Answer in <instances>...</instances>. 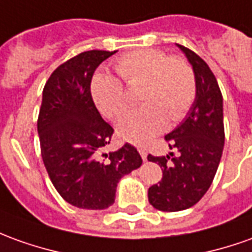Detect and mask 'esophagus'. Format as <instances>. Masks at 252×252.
Masks as SVG:
<instances>
[{
    "instance_id": "obj_1",
    "label": "esophagus",
    "mask_w": 252,
    "mask_h": 252,
    "mask_svg": "<svg viewBox=\"0 0 252 252\" xmlns=\"http://www.w3.org/2000/svg\"><path fill=\"white\" fill-rule=\"evenodd\" d=\"M138 152H140V155H141V158H143L144 160H147V148L145 147H138Z\"/></svg>"
}]
</instances>
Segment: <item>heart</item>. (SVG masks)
<instances>
[{"label":"heart","instance_id":"b5f03b06","mask_svg":"<svg viewBox=\"0 0 252 252\" xmlns=\"http://www.w3.org/2000/svg\"><path fill=\"white\" fill-rule=\"evenodd\" d=\"M115 71L129 86L143 83L138 101L141 107L126 112L116 130L123 140L144 143L166 129L167 119H182L196 98V76L190 64L171 57L160 49H137L121 56ZM90 92L104 115L118 118L127 108V94L114 75L98 72L93 76Z\"/></svg>","mask_w":252,"mask_h":252}]
</instances>
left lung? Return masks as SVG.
<instances>
[{"label":"left lung","instance_id":"1","mask_svg":"<svg viewBox=\"0 0 252 252\" xmlns=\"http://www.w3.org/2000/svg\"><path fill=\"white\" fill-rule=\"evenodd\" d=\"M177 46L195 72L196 98L185 119L164 136L178 155H148L149 162L158 163L163 171L162 181L148 189V200L156 210L169 213L195 206L209 190L225 143L222 94L216 76L195 52Z\"/></svg>","mask_w":252,"mask_h":252}]
</instances>
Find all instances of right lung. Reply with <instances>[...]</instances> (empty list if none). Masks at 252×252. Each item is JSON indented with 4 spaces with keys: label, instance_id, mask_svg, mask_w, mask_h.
Instances as JSON below:
<instances>
[{
    "label": "right lung",
    "instance_id": "1",
    "mask_svg": "<svg viewBox=\"0 0 252 252\" xmlns=\"http://www.w3.org/2000/svg\"><path fill=\"white\" fill-rule=\"evenodd\" d=\"M115 52L76 55L52 72L42 92L36 127L43 164L59 195L79 209H108L121 178L143 163L127 143L104 152L114 129L97 111L90 83L97 67Z\"/></svg>",
    "mask_w": 252,
    "mask_h": 252
}]
</instances>
